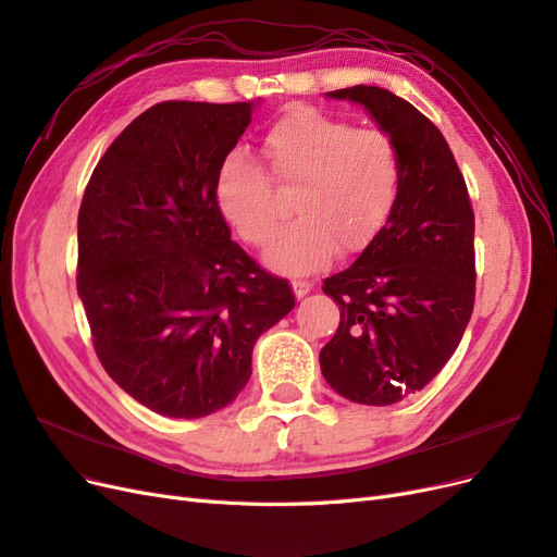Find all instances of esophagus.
Listing matches in <instances>:
<instances>
[{
	"label": "esophagus",
	"mask_w": 557,
	"mask_h": 557,
	"mask_svg": "<svg viewBox=\"0 0 557 557\" xmlns=\"http://www.w3.org/2000/svg\"><path fill=\"white\" fill-rule=\"evenodd\" d=\"M311 288H313V285H311L309 281H301V278H295V281H293V290H295V297H297V299L307 297V295L311 293Z\"/></svg>",
	"instance_id": "34e87169"
}]
</instances>
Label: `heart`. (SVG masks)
<instances>
[{"mask_svg": "<svg viewBox=\"0 0 557 557\" xmlns=\"http://www.w3.org/2000/svg\"><path fill=\"white\" fill-rule=\"evenodd\" d=\"M264 166L232 153L215 181L225 221L252 246H267L278 230L276 188L294 193L297 221L267 250L278 272L307 274L325 267L336 248L350 256L372 242L391 218L401 185L395 139L379 127H352L311 107L283 113L264 134Z\"/></svg>", "mask_w": 557, "mask_h": 557, "instance_id": "obj_1", "label": "heart"}]
</instances>
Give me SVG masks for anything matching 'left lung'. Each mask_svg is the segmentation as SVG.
I'll return each instance as SVG.
<instances>
[{"label":"left lung","instance_id":"8db88e82","mask_svg":"<svg viewBox=\"0 0 557 557\" xmlns=\"http://www.w3.org/2000/svg\"><path fill=\"white\" fill-rule=\"evenodd\" d=\"M369 111L395 139V209L360 258L325 278L339 327L320 350L342 397L387 407L425 387L458 348L474 309V211L444 134L407 99L376 86L327 92Z\"/></svg>","mask_w":557,"mask_h":557}]
</instances>
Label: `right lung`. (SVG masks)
<instances>
[{
    "instance_id": "obj_1",
    "label": "right lung",
    "mask_w": 557,
    "mask_h": 557,
    "mask_svg": "<svg viewBox=\"0 0 557 557\" xmlns=\"http://www.w3.org/2000/svg\"><path fill=\"white\" fill-rule=\"evenodd\" d=\"M250 102H162L117 134L83 193L76 290L107 374L150 411L201 418L250 379L252 346L295 307L234 244L218 172Z\"/></svg>"
}]
</instances>
